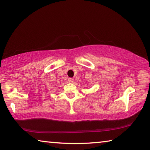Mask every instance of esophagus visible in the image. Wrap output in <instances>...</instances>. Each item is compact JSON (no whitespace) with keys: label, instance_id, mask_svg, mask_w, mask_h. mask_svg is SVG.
<instances>
[{"label":"esophagus","instance_id":"34e87169","mask_svg":"<svg viewBox=\"0 0 150 150\" xmlns=\"http://www.w3.org/2000/svg\"><path fill=\"white\" fill-rule=\"evenodd\" d=\"M68 81H69L70 83H72L73 82V79L69 78V79H68Z\"/></svg>","mask_w":150,"mask_h":150}]
</instances>
